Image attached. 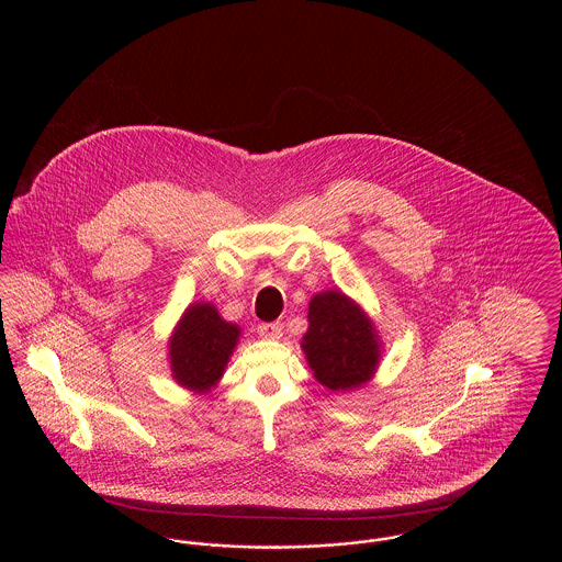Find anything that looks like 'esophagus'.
I'll list each match as a JSON object with an SVG mask.
<instances>
[{
	"label": "esophagus",
	"instance_id": "1",
	"mask_svg": "<svg viewBox=\"0 0 562 562\" xmlns=\"http://www.w3.org/2000/svg\"><path fill=\"white\" fill-rule=\"evenodd\" d=\"M257 333L266 339H280L282 337V324L280 322H261L257 326Z\"/></svg>",
	"mask_w": 562,
	"mask_h": 562
}]
</instances>
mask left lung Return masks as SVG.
Here are the masks:
<instances>
[{
	"mask_svg": "<svg viewBox=\"0 0 562 562\" xmlns=\"http://www.w3.org/2000/svg\"><path fill=\"white\" fill-rule=\"evenodd\" d=\"M310 328L303 337L314 376L333 392H346L371 379L379 348L369 318L339 291L310 301Z\"/></svg>",
	"mask_w": 562,
	"mask_h": 562,
	"instance_id": "left-lung-1",
	"label": "left lung"
}]
</instances>
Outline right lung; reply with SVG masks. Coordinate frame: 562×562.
<instances>
[{
	"label": "right lung",
	"mask_w": 562,
	"mask_h": 562,
	"mask_svg": "<svg viewBox=\"0 0 562 562\" xmlns=\"http://www.w3.org/2000/svg\"><path fill=\"white\" fill-rule=\"evenodd\" d=\"M240 328L225 322L211 303L191 305L170 339L175 379L193 392H206L223 374Z\"/></svg>",
	"instance_id": "1"
}]
</instances>
